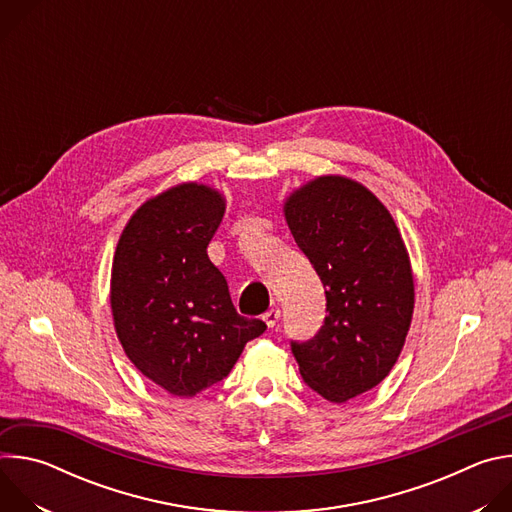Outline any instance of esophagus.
<instances>
[{"mask_svg":"<svg viewBox=\"0 0 512 512\" xmlns=\"http://www.w3.org/2000/svg\"><path fill=\"white\" fill-rule=\"evenodd\" d=\"M277 320H279V310H277V308H271V310H267V312L263 314V322L267 324V328H273Z\"/></svg>","mask_w":512,"mask_h":512,"instance_id":"34e87169","label":"esophagus"}]
</instances>
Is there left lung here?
I'll use <instances>...</instances> for the list:
<instances>
[{"mask_svg": "<svg viewBox=\"0 0 512 512\" xmlns=\"http://www.w3.org/2000/svg\"><path fill=\"white\" fill-rule=\"evenodd\" d=\"M285 221L326 289L314 338L291 340L304 383L332 403L377 387L413 316V275L389 210L362 184L322 176L291 194Z\"/></svg>", "mask_w": 512, "mask_h": 512, "instance_id": "left-lung-1", "label": "left lung"}]
</instances>
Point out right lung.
I'll return each mask as SVG.
<instances>
[{"label": "right lung", "instance_id": "right-lung-1", "mask_svg": "<svg viewBox=\"0 0 512 512\" xmlns=\"http://www.w3.org/2000/svg\"><path fill=\"white\" fill-rule=\"evenodd\" d=\"M225 200L180 184L137 208L115 251L111 310L135 367L178 397L223 381L265 322L237 314L225 275L206 247Z\"/></svg>", "mask_w": 512, "mask_h": 512}]
</instances>
